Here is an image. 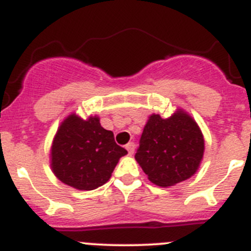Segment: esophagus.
Wrapping results in <instances>:
<instances>
[{"mask_svg": "<svg viewBox=\"0 0 251 251\" xmlns=\"http://www.w3.org/2000/svg\"><path fill=\"white\" fill-rule=\"evenodd\" d=\"M126 150H127L128 154H132L133 152H135V143L133 142H130L126 145Z\"/></svg>", "mask_w": 251, "mask_h": 251, "instance_id": "obj_1", "label": "esophagus"}]
</instances>
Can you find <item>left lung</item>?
<instances>
[{
  "label": "left lung",
  "mask_w": 251,
  "mask_h": 251,
  "mask_svg": "<svg viewBox=\"0 0 251 251\" xmlns=\"http://www.w3.org/2000/svg\"><path fill=\"white\" fill-rule=\"evenodd\" d=\"M203 152L205 140L198 123L179 108L167 119L159 114L148 116L135 159L150 181L167 187L193 176Z\"/></svg>",
  "instance_id": "obj_1"
}]
</instances>
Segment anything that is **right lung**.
I'll list each match as a JSON object with an SVG mask.
<instances>
[{
	"label": "right lung",
	"instance_id": "add662e5",
	"mask_svg": "<svg viewBox=\"0 0 251 251\" xmlns=\"http://www.w3.org/2000/svg\"><path fill=\"white\" fill-rule=\"evenodd\" d=\"M125 148L100 125L99 116L82 119L72 113L58 126L50 150L55 176L77 190H94L111 176Z\"/></svg>",
	"mask_w": 251,
	"mask_h": 251
}]
</instances>
